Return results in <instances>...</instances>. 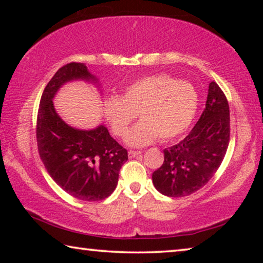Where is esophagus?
<instances>
[{
  "label": "esophagus",
  "mask_w": 263,
  "mask_h": 263,
  "mask_svg": "<svg viewBox=\"0 0 263 263\" xmlns=\"http://www.w3.org/2000/svg\"><path fill=\"white\" fill-rule=\"evenodd\" d=\"M139 155H141L140 151H128V158H130V159L139 157Z\"/></svg>",
  "instance_id": "34e87169"
}]
</instances>
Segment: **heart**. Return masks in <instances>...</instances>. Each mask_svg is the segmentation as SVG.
Wrapping results in <instances>:
<instances>
[{"instance_id":"b5f03b06","label":"heart","mask_w":263,"mask_h":263,"mask_svg":"<svg viewBox=\"0 0 263 263\" xmlns=\"http://www.w3.org/2000/svg\"><path fill=\"white\" fill-rule=\"evenodd\" d=\"M198 92L188 81H176L168 74L145 77L130 84L121 99L110 96L103 103V115L116 137L123 138L137 118L140 123L127 133L130 146L148 145L157 138L175 139L193 123L198 109Z\"/></svg>"}]
</instances>
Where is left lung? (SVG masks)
<instances>
[{
	"instance_id": "left-lung-1",
	"label": "left lung",
	"mask_w": 263,
	"mask_h": 263,
	"mask_svg": "<svg viewBox=\"0 0 263 263\" xmlns=\"http://www.w3.org/2000/svg\"><path fill=\"white\" fill-rule=\"evenodd\" d=\"M230 142V106L224 91L209 84L205 109L193 130L179 144L163 151L162 166L153 184L169 197H183L203 188L216 174Z\"/></svg>"
}]
</instances>
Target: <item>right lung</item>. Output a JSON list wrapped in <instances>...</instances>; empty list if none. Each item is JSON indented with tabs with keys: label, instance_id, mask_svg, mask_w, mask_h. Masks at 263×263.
Returning <instances> with one entry per match:
<instances>
[{
	"label": "right lung",
	"instance_id": "right-lung-1",
	"mask_svg": "<svg viewBox=\"0 0 263 263\" xmlns=\"http://www.w3.org/2000/svg\"><path fill=\"white\" fill-rule=\"evenodd\" d=\"M94 77L81 62H69L53 75L43 91L37 115L38 152L50 176L62 190L81 201H102L114 193L127 151L100 125L78 130L55 112L53 97L62 84Z\"/></svg>",
	"mask_w": 263,
	"mask_h": 263
}]
</instances>
